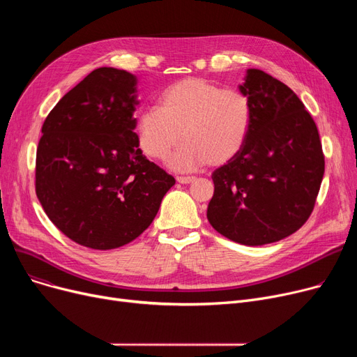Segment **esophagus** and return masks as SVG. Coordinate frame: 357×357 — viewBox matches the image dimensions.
<instances>
[{
    "label": "esophagus",
    "instance_id": "esophagus-1",
    "mask_svg": "<svg viewBox=\"0 0 357 357\" xmlns=\"http://www.w3.org/2000/svg\"><path fill=\"white\" fill-rule=\"evenodd\" d=\"M176 181L182 185H188V183H192L195 181V178L194 176H178Z\"/></svg>",
    "mask_w": 357,
    "mask_h": 357
}]
</instances>
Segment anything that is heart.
<instances>
[{"instance_id": "heart-1", "label": "heart", "mask_w": 357, "mask_h": 357, "mask_svg": "<svg viewBox=\"0 0 357 357\" xmlns=\"http://www.w3.org/2000/svg\"><path fill=\"white\" fill-rule=\"evenodd\" d=\"M253 120L252 102L238 89H222L201 78H183L169 85L159 107H149L137 119L139 143L152 159H169L181 172L211 165L220 166L245 147Z\"/></svg>"}]
</instances>
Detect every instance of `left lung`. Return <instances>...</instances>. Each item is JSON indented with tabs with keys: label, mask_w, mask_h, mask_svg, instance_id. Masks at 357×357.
Returning <instances> with one entry per match:
<instances>
[{
	"label": "left lung",
	"mask_w": 357,
	"mask_h": 357,
	"mask_svg": "<svg viewBox=\"0 0 357 357\" xmlns=\"http://www.w3.org/2000/svg\"><path fill=\"white\" fill-rule=\"evenodd\" d=\"M238 91L252 102L245 147L213 174L207 218L224 237L261 246L308 220L324 176L317 126L296 93L260 69H248Z\"/></svg>",
	"instance_id": "left-lung-1"
}]
</instances>
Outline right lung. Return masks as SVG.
Wrapping results in <instances>:
<instances>
[{
  "label": "right lung",
  "mask_w": 357,
  "mask_h": 357,
  "mask_svg": "<svg viewBox=\"0 0 357 357\" xmlns=\"http://www.w3.org/2000/svg\"><path fill=\"white\" fill-rule=\"evenodd\" d=\"M137 78L98 68L49 112L36 155V194L81 246L109 250L139 237L175 185L146 159L135 131Z\"/></svg>",
  "instance_id": "add662e5"
}]
</instances>
